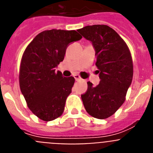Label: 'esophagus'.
I'll list each match as a JSON object with an SVG mask.
<instances>
[{
    "label": "esophagus",
    "mask_w": 153,
    "mask_h": 153,
    "mask_svg": "<svg viewBox=\"0 0 153 153\" xmlns=\"http://www.w3.org/2000/svg\"><path fill=\"white\" fill-rule=\"evenodd\" d=\"M74 77L75 78L76 81H79V80H81V79H81L80 76H79V75H77V74H74Z\"/></svg>",
    "instance_id": "esophagus-1"
}]
</instances>
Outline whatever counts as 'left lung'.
<instances>
[{"label": "left lung", "mask_w": 153, "mask_h": 153, "mask_svg": "<svg viewBox=\"0 0 153 153\" xmlns=\"http://www.w3.org/2000/svg\"><path fill=\"white\" fill-rule=\"evenodd\" d=\"M95 50L96 66L100 82H88L81 98L86 112L97 119L111 117L122 106L133 76L129 47L121 36L107 25H92L78 30Z\"/></svg>", "instance_id": "left-lung-1"}]
</instances>
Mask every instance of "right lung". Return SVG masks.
Returning <instances> with one entry per match:
<instances>
[{"instance_id": "right-lung-1", "label": "right lung", "mask_w": 153, "mask_h": 153, "mask_svg": "<svg viewBox=\"0 0 153 153\" xmlns=\"http://www.w3.org/2000/svg\"><path fill=\"white\" fill-rule=\"evenodd\" d=\"M82 38L76 30L52 29L36 35L23 54L19 83L32 113L44 121L61 116L75 82L55 68L64 59L67 46Z\"/></svg>"}]
</instances>
